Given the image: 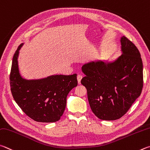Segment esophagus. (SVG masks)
<instances>
[{"label":"esophagus","mask_w":150,"mask_h":150,"mask_svg":"<svg viewBox=\"0 0 150 150\" xmlns=\"http://www.w3.org/2000/svg\"><path fill=\"white\" fill-rule=\"evenodd\" d=\"M77 78L78 83L79 84H81V79H82V76H81V75H78Z\"/></svg>","instance_id":"esophagus-1"}]
</instances>
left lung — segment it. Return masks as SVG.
Instances as JSON below:
<instances>
[{
  "label": "left lung",
  "mask_w": 150,
  "mask_h": 150,
  "mask_svg": "<svg viewBox=\"0 0 150 150\" xmlns=\"http://www.w3.org/2000/svg\"><path fill=\"white\" fill-rule=\"evenodd\" d=\"M121 56L113 62H92L82 67L90 106L97 117L111 121L121 118L141 94L143 64L137 47L121 39Z\"/></svg>",
  "instance_id": "8db88e82"
}]
</instances>
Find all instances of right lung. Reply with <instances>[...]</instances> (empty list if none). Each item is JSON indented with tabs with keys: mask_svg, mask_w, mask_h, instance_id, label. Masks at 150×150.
<instances>
[{
	"mask_svg": "<svg viewBox=\"0 0 150 150\" xmlns=\"http://www.w3.org/2000/svg\"><path fill=\"white\" fill-rule=\"evenodd\" d=\"M19 46L13 55L10 83L13 99L22 111L34 121L53 122L59 121L66 106L67 96L77 86V75H56L39 80H26L20 74L18 58Z\"/></svg>",
	"mask_w": 150,
	"mask_h": 150,
	"instance_id": "obj_1",
	"label": "right lung"
}]
</instances>
